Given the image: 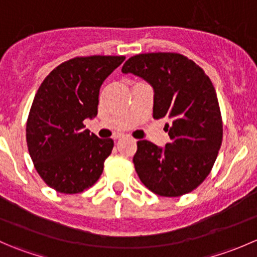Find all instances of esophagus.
Wrapping results in <instances>:
<instances>
[{
    "label": "esophagus",
    "instance_id": "1",
    "mask_svg": "<svg viewBox=\"0 0 257 257\" xmlns=\"http://www.w3.org/2000/svg\"><path fill=\"white\" fill-rule=\"evenodd\" d=\"M124 136H121V134H116V136H114V139H120V138H123Z\"/></svg>",
    "mask_w": 257,
    "mask_h": 257
}]
</instances>
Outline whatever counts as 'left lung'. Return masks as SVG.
Here are the masks:
<instances>
[{
    "label": "left lung",
    "mask_w": 257,
    "mask_h": 257,
    "mask_svg": "<svg viewBox=\"0 0 257 257\" xmlns=\"http://www.w3.org/2000/svg\"><path fill=\"white\" fill-rule=\"evenodd\" d=\"M147 80L154 90L153 116L168 118L164 148L139 141L133 158L142 183L160 196H180L198 188L216 160L222 120L216 92L205 72L179 53H143L121 68Z\"/></svg>",
    "instance_id": "8db88e82"
}]
</instances>
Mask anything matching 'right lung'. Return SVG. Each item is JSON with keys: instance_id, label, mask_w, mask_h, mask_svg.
Returning <instances> with one entry per match:
<instances>
[{"instance_id": "add662e5", "label": "right lung", "mask_w": 257, "mask_h": 257, "mask_svg": "<svg viewBox=\"0 0 257 257\" xmlns=\"http://www.w3.org/2000/svg\"><path fill=\"white\" fill-rule=\"evenodd\" d=\"M124 56L76 57L59 64L38 88L26 139L36 170L58 193L77 194L97 183L114 142L84 129L98 113L100 85Z\"/></svg>"}]
</instances>
